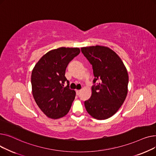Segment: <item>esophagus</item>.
I'll return each mask as SVG.
<instances>
[{
	"label": "esophagus",
	"instance_id": "esophagus-1",
	"mask_svg": "<svg viewBox=\"0 0 156 156\" xmlns=\"http://www.w3.org/2000/svg\"><path fill=\"white\" fill-rule=\"evenodd\" d=\"M80 92H81V90H76V93L77 95H79L80 94Z\"/></svg>",
	"mask_w": 156,
	"mask_h": 156
}]
</instances>
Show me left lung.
Listing matches in <instances>:
<instances>
[{
    "label": "left lung",
    "instance_id": "1",
    "mask_svg": "<svg viewBox=\"0 0 156 156\" xmlns=\"http://www.w3.org/2000/svg\"><path fill=\"white\" fill-rule=\"evenodd\" d=\"M92 65L94 85L92 95L85 101L88 113L97 119H105L115 114L123 104L128 93V74L118 55L104 46L81 48ZM97 80L99 84H95Z\"/></svg>",
    "mask_w": 156,
    "mask_h": 156
}]
</instances>
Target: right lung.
<instances>
[{"instance_id": "add662e5", "label": "right lung", "mask_w": 156, "mask_h": 156, "mask_svg": "<svg viewBox=\"0 0 156 156\" xmlns=\"http://www.w3.org/2000/svg\"><path fill=\"white\" fill-rule=\"evenodd\" d=\"M80 52L79 48L54 49L41 57L32 71L33 96L39 108L48 118H62L71 107L76 92L69 88L65 72L69 62ZM65 83L67 86L64 87Z\"/></svg>"}]
</instances>
